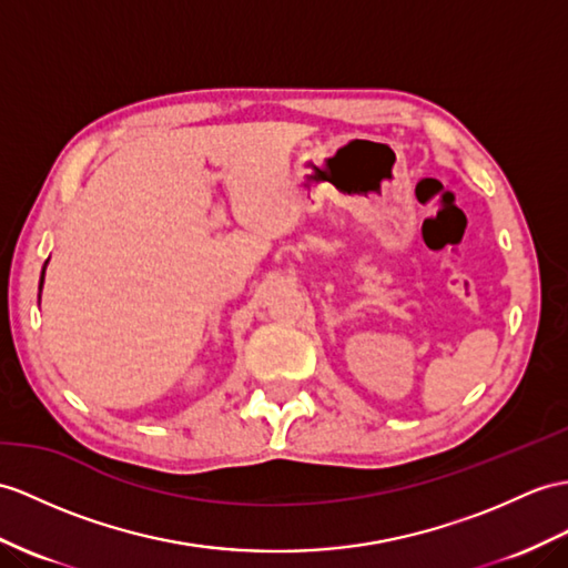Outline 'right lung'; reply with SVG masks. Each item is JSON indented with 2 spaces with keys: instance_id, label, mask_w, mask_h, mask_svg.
<instances>
[{
  "instance_id": "add662e5",
  "label": "right lung",
  "mask_w": 568,
  "mask_h": 568,
  "mask_svg": "<svg viewBox=\"0 0 568 568\" xmlns=\"http://www.w3.org/2000/svg\"><path fill=\"white\" fill-rule=\"evenodd\" d=\"M43 274H45V267H43ZM40 286H43V276H40Z\"/></svg>"
}]
</instances>
